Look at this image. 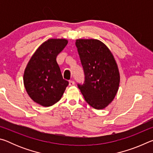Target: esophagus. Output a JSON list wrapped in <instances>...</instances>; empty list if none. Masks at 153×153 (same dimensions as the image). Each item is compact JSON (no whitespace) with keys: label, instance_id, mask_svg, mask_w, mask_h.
Returning a JSON list of instances; mask_svg holds the SVG:
<instances>
[{"label":"esophagus","instance_id":"1","mask_svg":"<svg viewBox=\"0 0 153 153\" xmlns=\"http://www.w3.org/2000/svg\"><path fill=\"white\" fill-rule=\"evenodd\" d=\"M75 84V82H74V81H72V80H71V81H69V85L70 86H74V85Z\"/></svg>","mask_w":153,"mask_h":153}]
</instances>
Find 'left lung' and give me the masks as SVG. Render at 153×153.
Wrapping results in <instances>:
<instances>
[{
  "instance_id": "1",
  "label": "left lung",
  "mask_w": 153,
  "mask_h": 153,
  "mask_svg": "<svg viewBox=\"0 0 153 153\" xmlns=\"http://www.w3.org/2000/svg\"><path fill=\"white\" fill-rule=\"evenodd\" d=\"M76 45L84 68L85 82L78 88L85 100L96 109H103L115 98L120 74L112 53L101 41L77 39Z\"/></svg>"
}]
</instances>
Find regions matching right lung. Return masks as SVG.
<instances>
[{
  "label": "right lung",
  "mask_w": 153,
  "mask_h": 153,
  "mask_svg": "<svg viewBox=\"0 0 153 153\" xmlns=\"http://www.w3.org/2000/svg\"><path fill=\"white\" fill-rule=\"evenodd\" d=\"M68 43L65 38H50L35 51L25 67L24 84L31 99L48 107L60 100L69 82L62 76L56 58Z\"/></svg>",
  "instance_id": "obj_1"
}]
</instances>
